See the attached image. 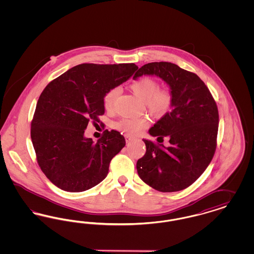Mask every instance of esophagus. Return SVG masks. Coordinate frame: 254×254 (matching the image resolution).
Returning <instances> with one entry per match:
<instances>
[{
	"label": "esophagus",
	"mask_w": 254,
	"mask_h": 254,
	"mask_svg": "<svg viewBox=\"0 0 254 254\" xmlns=\"http://www.w3.org/2000/svg\"><path fill=\"white\" fill-rule=\"evenodd\" d=\"M125 138H126V141H127V143H128V142H130V141H132L133 137H131V136H129V135H126L125 136Z\"/></svg>",
	"instance_id": "esophagus-1"
}]
</instances>
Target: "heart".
<instances>
[{"instance_id":"heart-1","label":"heart","mask_w":254,"mask_h":254,"mask_svg":"<svg viewBox=\"0 0 254 254\" xmlns=\"http://www.w3.org/2000/svg\"><path fill=\"white\" fill-rule=\"evenodd\" d=\"M135 95L145 101V107L154 116H164L171 108L173 97L169 89H158L156 81L150 78H142L131 85ZM120 92L118 87H112L104 97L106 109H113L115 100ZM149 125L146 117L124 118L115 124V127L123 132L130 135L138 134Z\"/></svg>"}]
</instances>
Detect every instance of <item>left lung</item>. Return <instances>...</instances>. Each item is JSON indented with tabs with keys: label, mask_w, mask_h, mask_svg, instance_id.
<instances>
[{
	"label": "left lung",
	"mask_w": 254,
	"mask_h": 254,
	"mask_svg": "<svg viewBox=\"0 0 254 254\" xmlns=\"http://www.w3.org/2000/svg\"><path fill=\"white\" fill-rule=\"evenodd\" d=\"M157 76L169 86L171 109L149 128L169 146L145 142V154L137 161L139 177L158 191L174 192L193 184L211 162L217 138V106L205 83L175 64L155 62L143 65L133 79ZM161 143V142H159Z\"/></svg>",
	"instance_id": "8db88e82"
}]
</instances>
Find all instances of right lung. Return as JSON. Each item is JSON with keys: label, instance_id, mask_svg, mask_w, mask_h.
I'll return each mask as SVG.
<instances>
[{"label": "right lung", "instance_id": "right-lung-1", "mask_svg": "<svg viewBox=\"0 0 254 254\" xmlns=\"http://www.w3.org/2000/svg\"><path fill=\"white\" fill-rule=\"evenodd\" d=\"M135 64H82L46 86L31 123L37 161L52 184L69 192L95 187L109 173L111 159L126 140L116 130H105L96 143L85 137L89 120L105 113L104 97L127 81Z\"/></svg>", "mask_w": 254, "mask_h": 254}]
</instances>
